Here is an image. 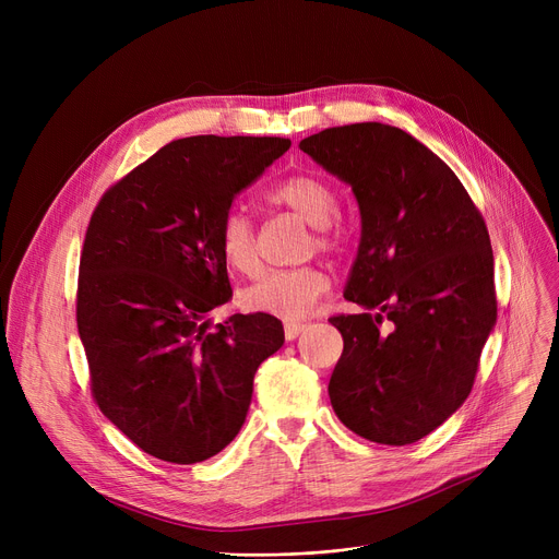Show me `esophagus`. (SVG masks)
<instances>
[{"mask_svg": "<svg viewBox=\"0 0 559 559\" xmlns=\"http://www.w3.org/2000/svg\"><path fill=\"white\" fill-rule=\"evenodd\" d=\"M306 329V324H301V321H285V340H297L299 333Z\"/></svg>", "mask_w": 559, "mask_h": 559, "instance_id": "esophagus-1", "label": "esophagus"}]
</instances>
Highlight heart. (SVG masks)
I'll use <instances>...</instances> for the list:
<instances>
[{"mask_svg":"<svg viewBox=\"0 0 559 559\" xmlns=\"http://www.w3.org/2000/svg\"><path fill=\"white\" fill-rule=\"evenodd\" d=\"M267 201L301 215L314 228V242L319 251H337L344 245V230L335 224L340 209L335 188L317 174H295L276 183L267 192ZM219 251L233 270L253 274L260 267L255 226L242 209H230L219 222ZM329 274L306 264L295 270H276L251 283L242 299L247 308L281 319H301L329 292Z\"/></svg>","mask_w":559,"mask_h":559,"instance_id":"heart-1","label":"heart"}]
</instances>
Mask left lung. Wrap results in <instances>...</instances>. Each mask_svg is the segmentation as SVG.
<instances>
[{
  "mask_svg": "<svg viewBox=\"0 0 559 559\" xmlns=\"http://www.w3.org/2000/svg\"><path fill=\"white\" fill-rule=\"evenodd\" d=\"M299 150L350 186L362 222L344 299L365 312L329 319L344 340L331 405L369 442H419L466 401L496 324L485 219L453 169L396 127H333Z\"/></svg>",
  "mask_w": 559,
  "mask_h": 559,
  "instance_id": "left-lung-1",
  "label": "left lung"
}]
</instances>
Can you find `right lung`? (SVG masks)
<instances>
[{"label": "right lung", "mask_w": 559, "mask_h": 559, "mask_svg": "<svg viewBox=\"0 0 559 559\" xmlns=\"http://www.w3.org/2000/svg\"><path fill=\"white\" fill-rule=\"evenodd\" d=\"M287 138L192 135L165 144L99 199L85 230L76 326L93 399L135 447L194 464L240 432L262 360L283 346L264 312L233 299L219 222Z\"/></svg>", "instance_id": "right-lung-1"}]
</instances>
